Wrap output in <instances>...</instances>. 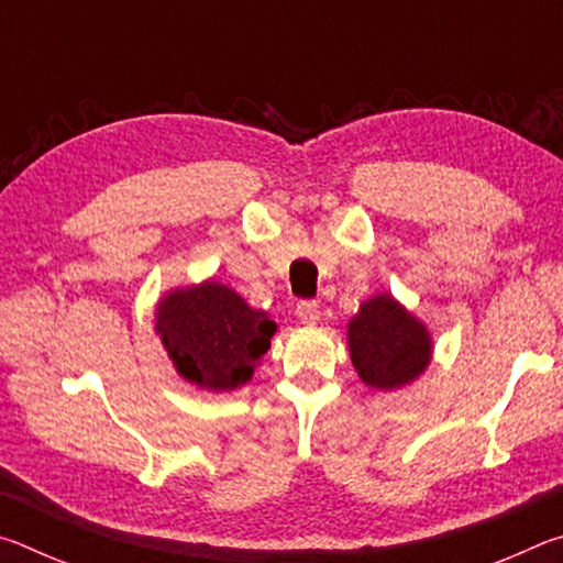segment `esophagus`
<instances>
[{
    "label": "esophagus",
    "mask_w": 563,
    "mask_h": 563,
    "mask_svg": "<svg viewBox=\"0 0 563 563\" xmlns=\"http://www.w3.org/2000/svg\"><path fill=\"white\" fill-rule=\"evenodd\" d=\"M295 312H298V318H300L302 325H308V328L318 325L320 308H318L316 300H302V302H298V308H295Z\"/></svg>",
    "instance_id": "obj_1"
}]
</instances>
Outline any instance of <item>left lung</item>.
Segmentation results:
<instances>
[{
    "instance_id": "obj_1",
    "label": "left lung",
    "mask_w": 563,
    "mask_h": 563,
    "mask_svg": "<svg viewBox=\"0 0 563 563\" xmlns=\"http://www.w3.org/2000/svg\"><path fill=\"white\" fill-rule=\"evenodd\" d=\"M347 350L362 383L377 393H395L427 373L434 340L412 310L383 290L362 302L347 322Z\"/></svg>"
}]
</instances>
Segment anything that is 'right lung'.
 I'll list each match as a JSON object with an SVG mask.
<instances>
[{
    "instance_id": "1",
    "label": "right lung",
    "mask_w": 563,
    "mask_h": 563,
    "mask_svg": "<svg viewBox=\"0 0 563 563\" xmlns=\"http://www.w3.org/2000/svg\"><path fill=\"white\" fill-rule=\"evenodd\" d=\"M154 330L180 379L221 395L251 383L278 325L231 285L206 278L161 295Z\"/></svg>"
}]
</instances>
